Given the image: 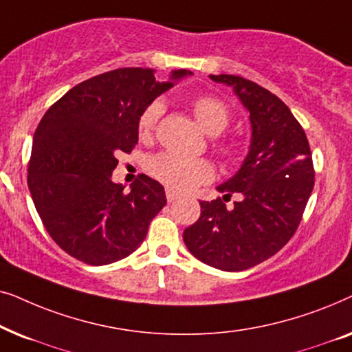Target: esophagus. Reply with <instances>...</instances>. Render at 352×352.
Listing matches in <instances>:
<instances>
[{"mask_svg":"<svg viewBox=\"0 0 352 352\" xmlns=\"http://www.w3.org/2000/svg\"><path fill=\"white\" fill-rule=\"evenodd\" d=\"M177 197H179V195H177L175 190H171V189H166V200L170 201V204H171V201H175V200L177 199Z\"/></svg>","mask_w":352,"mask_h":352,"instance_id":"esophagus-1","label":"esophagus"}]
</instances>
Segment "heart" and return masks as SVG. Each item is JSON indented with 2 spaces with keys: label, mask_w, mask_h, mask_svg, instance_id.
Returning <instances> with one entry per match:
<instances>
[{
  "label": "heart",
  "mask_w": 352,
  "mask_h": 352,
  "mask_svg": "<svg viewBox=\"0 0 352 352\" xmlns=\"http://www.w3.org/2000/svg\"><path fill=\"white\" fill-rule=\"evenodd\" d=\"M190 109L200 128L213 136L223 133L230 122L229 107L214 96H199V98L192 99ZM162 113L163 104L160 100H153L152 104L147 105L139 118L141 138L151 136ZM234 151L235 148L229 144L221 146V152L228 158L234 157ZM147 170L155 179L175 192L192 190L213 177V166L210 165V162L204 158L179 155L175 152H162L158 155H153L147 163Z\"/></svg>",
  "instance_id": "1"
}]
</instances>
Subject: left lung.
<instances>
[{"instance_id": "obj_1", "label": "left lung", "mask_w": 352, "mask_h": 352, "mask_svg": "<svg viewBox=\"0 0 352 352\" xmlns=\"http://www.w3.org/2000/svg\"><path fill=\"white\" fill-rule=\"evenodd\" d=\"M210 78L230 86L248 110L252 141L239 171L216 187L223 199L200 201V218L182 239L201 263L237 272L266 261L293 237L314 187V168L305 129L276 94L242 76ZM232 193L239 199L226 209Z\"/></svg>"}]
</instances>
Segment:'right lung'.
Returning <instances> with one entry per match:
<instances>
[{"label": "right lung", "instance_id": "1", "mask_svg": "<svg viewBox=\"0 0 352 352\" xmlns=\"http://www.w3.org/2000/svg\"><path fill=\"white\" fill-rule=\"evenodd\" d=\"M192 75L131 67L76 85L51 105L33 136L28 189L52 240L80 261L104 266L136 252L148 224L166 205L165 189L146 175L124 186L112 181L122 152L139 139L148 104Z\"/></svg>", "mask_w": 352, "mask_h": 352}]
</instances>
